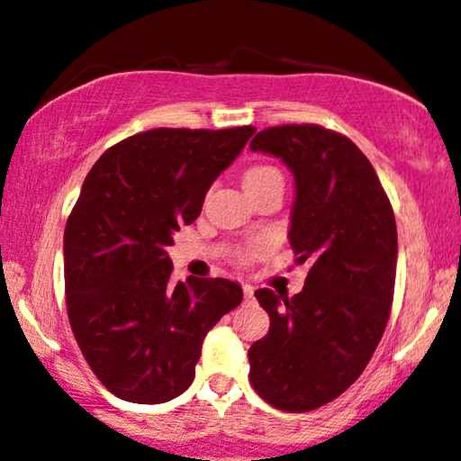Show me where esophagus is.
<instances>
[{"label":"esophagus","mask_w":461,"mask_h":461,"mask_svg":"<svg viewBox=\"0 0 461 461\" xmlns=\"http://www.w3.org/2000/svg\"><path fill=\"white\" fill-rule=\"evenodd\" d=\"M242 292H245V298H247V301H253V285L245 284V285H242Z\"/></svg>","instance_id":"obj_1"}]
</instances>
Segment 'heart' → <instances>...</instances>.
I'll return each mask as SVG.
<instances>
[{
	"label": "heart",
	"instance_id": "1",
	"mask_svg": "<svg viewBox=\"0 0 461 461\" xmlns=\"http://www.w3.org/2000/svg\"><path fill=\"white\" fill-rule=\"evenodd\" d=\"M275 177H281V174L275 167H270V165H255V167H251L245 174V188L259 185V182H266V180H275ZM262 251H264V242L253 240L242 249H238L236 255L240 262H251V259L258 258Z\"/></svg>",
	"mask_w": 461,
	"mask_h": 461
}]
</instances>
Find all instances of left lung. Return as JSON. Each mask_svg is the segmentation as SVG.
<instances>
[{
  "label": "left lung",
  "mask_w": 461,
  "mask_h": 461,
  "mask_svg": "<svg viewBox=\"0 0 461 461\" xmlns=\"http://www.w3.org/2000/svg\"><path fill=\"white\" fill-rule=\"evenodd\" d=\"M249 148L294 174L290 245L298 264H312L292 298L255 292L270 329L249 348V380L270 406L309 412L354 384L382 339L395 292V214L367 157L341 132L284 124Z\"/></svg>",
  "instance_id": "obj_1"
}]
</instances>
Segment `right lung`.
I'll use <instances>...</instances> for the list:
<instances>
[{
  "instance_id": "add662e5",
  "label": "right lung",
  "mask_w": 461,
  "mask_h": 461,
  "mask_svg": "<svg viewBox=\"0 0 461 461\" xmlns=\"http://www.w3.org/2000/svg\"><path fill=\"white\" fill-rule=\"evenodd\" d=\"M253 132L152 129L115 143L86 176L64 231L66 307L87 365L124 402L185 393L203 337L242 303L230 279L174 285L167 247Z\"/></svg>"
}]
</instances>
